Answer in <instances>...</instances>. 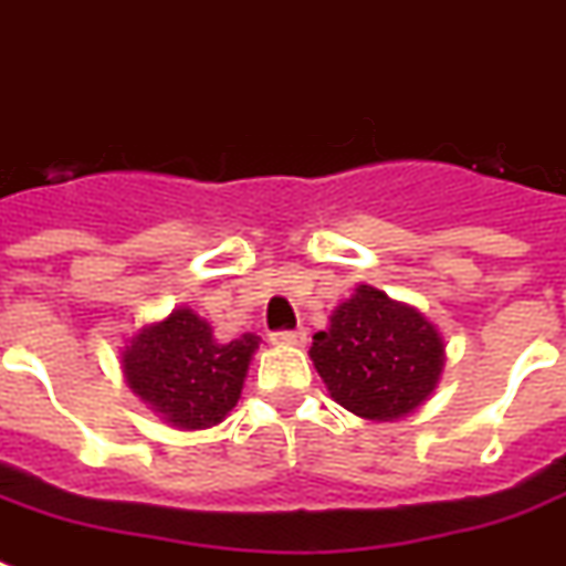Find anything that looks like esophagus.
Masks as SVG:
<instances>
[{
  "label": "esophagus",
  "mask_w": 566,
  "mask_h": 566,
  "mask_svg": "<svg viewBox=\"0 0 566 566\" xmlns=\"http://www.w3.org/2000/svg\"><path fill=\"white\" fill-rule=\"evenodd\" d=\"M305 337H307L305 328H291V331H275L270 339H273L275 346H302Z\"/></svg>",
  "instance_id": "1"
}]
</instances>
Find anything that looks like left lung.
<instances>
[{"instance_id":"1","label":"left lung","mask_w":566,"mask_h":566,"mask_svg":"<svg viewBox=\"0 0 566 566\" xmlns=\"http://www.w3.org/2000/svg\"><path fill=\"white\" fill-rule=\"evenodd\" d=\"M331 398L355 416L392 421L430 398L444 366V343L416 307L369 284L355 287L311 346Z\"/></svg>"}]
</instances>
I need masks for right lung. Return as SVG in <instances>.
<instances>
[{
  "label": "right lung",
  "mask_w": 566,
  "mask_h": 566,
  "mask_svg": "<svg viewBox=\"0 0 566 566\" xmlns=\"http://www.w3.org/2000/svg\"><path fill=\"white\" fill-rule=\"evenodd\" d=\"M259 343L255 334L220 343L206 319L177 307L130 339L122 357L124 378L168 424L203 430L220 424L238 403Z\"/></svg>",
  "instance_id": "add662e5"
}]
</instances>
